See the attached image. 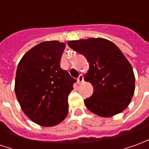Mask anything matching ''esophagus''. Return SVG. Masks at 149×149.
Segmentation results:
<instances>
[{"instance_id": "esophagus-1", "label": "esophagus", "mask_w": 149, "mask_h": 149, "mask_svg": "<svg viewBox=\"0 0 149 149\" xmlns=\"http://www.w3.org/2000/svg\"><path fill=\"white\" fill-rule=\"evenodd\" d=\"M83 81H84V77H83V75L81 74L80 76H79V77L77 78V84H81Z\"/></svg>"}]
</instances>
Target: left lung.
<instances>
[{"mask_svg": "<svg viewBox=\"0 0 149 149\" xmlns=\"http://www.w3.org/2000/svg\"><path fill=\"white\" fill-rule=\"evenodd\" d=\"M68 45L89 64L84 81L93 86V93L84 100L88 109L103 117L123 112L134 94L135 76L120 49L104 38L70 40Z\"/></svg>", "mask_w": 149, "mask_h": 149, "instance_id": "8db88e82", "label": "left lung"}]
</instances>
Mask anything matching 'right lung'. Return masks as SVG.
<instances>
[{"label": "right lung", "instance_id": "right-lung-1", "mask_svg": "<svg viewBox=\"0 0 149 149\" xmlns=\"http://www.w3.org/2000/svg\"><path fill=\"white\" fill-rule=\"evenodd\" d=\"M65 48V43L57 40L44 41L28 51L18 64V102L24 114L41 126L58 125L68 115V97L76 80L61 68Z\"/></svg>", "mask_w": 149, "mask_h": 149}]
</instances>
